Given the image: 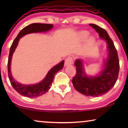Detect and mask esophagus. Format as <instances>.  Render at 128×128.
Instances as JSON below:
<instances>
[{"label": "esophagus", "instance_id": "esophagus-1", "mask_svg": "<svg viewBox=\"0 0 128 128\" xmlns=\"http://www.w3.org/2000/svg\"><path fill=\"white\" fill-rule=\"evenodd\" d=\"M73 58L71 56H68L67 57L66 59H65V63L64 65L65 66H70L72 64L73 62Z\"/></svg>", "mask_w": 128, "mask_h": 128}]
</instances>
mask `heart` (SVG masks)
<instances>
[{
  "mask_svg": "<svg viewBox=\"0 0 128 128\" xmlns=\"http://www.w3.org/2000/svg\"><path fill=\"white\" fill-rule=\"evenodd\" d=\"M88 32L87 31H82L81 33H80V38L82 40H85L86 38L88 37ZM94 38H92L91 36L88 40V44H92V43L94 42Z\"/></svg>",
  "mask_w": 128,
  "mask_h": 128,
  "instance_id": "heart-1",
  "label": "heart"
}]
</instances>
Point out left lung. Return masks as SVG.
Returning <instances> with one entry per match:
<instances>
[{
  "label": "left lung",
  "mask_w": 128,
  "mask_h": 128,
  "mask_svg": "<svg viewBox=\"0 0 128 128\" xmlns=\"http://www.w3.org/2000/svg\"><path fill=\"white\" fill-rule=\"evenodd\" d=\"M89 25L99 34L100 38L107 42L108 55L105 68L98 76L88 77L84 72L81 60L77 59L74 64L76 73L73 78L72 83L75 89L81 94L96 97L106 94L115 85L118 76L120 64L118 51L106 30L95 24H91Z\"/></svg>",
  "instance_id": "obj_1"
}]
</instances>
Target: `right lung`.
Here are the masks:
<instances>
[{"instance_id": "obj_1", "label": "right lung", "mask_w": 128, "mask_h": 128, "mask_svg": "<svg viewBox=\"0 0 128 128\" xmlns=\"http://www.w3.org/2000/svg\"><path fill=\"white\" fill-rule=\"evenodd\" d=\"M53 27L52 24H40V23H34L32 24L21 30L20 33L14 39L13 42L11 46L10 47L9 56L8 60V75L9 77L10 81L12 87L16 92L22 96H26L28 98H36L40 95L44 94V93L48 92L49 88H51L52 82L54 78V76L58 71L63 68L64 61H62L57 66H54L47 73L46 77L40 83L32 85H25L18 83L14 81L10 73V62H11L12 56L13 53L15 50L18 44L20 38L22 37L25 34L36 33V32H46L47 30L51 29Z\"/></svg>"}]
</instances>
